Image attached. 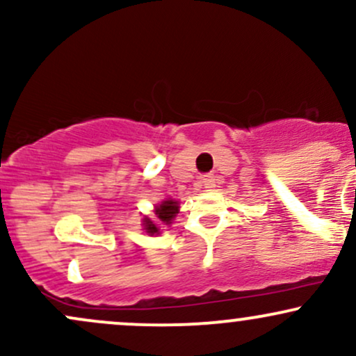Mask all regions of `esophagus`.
Here are the masks:
<instances>
[{
  "label": "esophagus",
  "instance_id": "34e87169",
  "mask_svg": "<svg viewBox=\"0 0 356 356\" xmlns=\"http://www.w3.org/2000/svg\"><path fill=\"white\" fill-rule=\"evenodd\" d=\"M202 184H204V187H206L207 191H211L212 187L216 186V179H214V175H211V174L204 175V177H202Z\"/></svg>",
  "mask_w": 356,
  "mask_h": 356
}]
</instances>
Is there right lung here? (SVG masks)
I'll return each mask as SVG.
<instances>
[{
    "instance_id": "right-lung-1",
    "label": "right lung",
    "mask_w": 356,
    "mask_h": 356,
    "mask_svg": "<svg viewBox=\"0 0 356 356\" xmlns=\"http://www.w3.org/2000/svg\"><path fill=\"white\" fill-rule=\"evenodd\" d=\"M155 220L145 218L144 219V229L145 232H149V234H159V225L165 224V226H169L170 222H172V219L175 218V214L179 212V201H175V199H167V201H162L159 206H155Z\"/></svg>"
}]
</instances>
